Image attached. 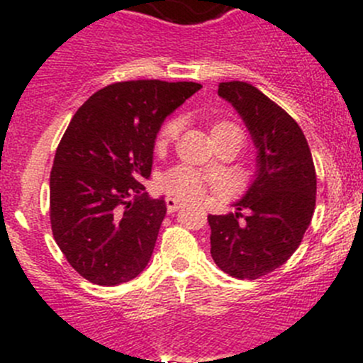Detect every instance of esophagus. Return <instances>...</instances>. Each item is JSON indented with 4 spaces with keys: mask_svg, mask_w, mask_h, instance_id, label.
<instances>
[{
    "mask_svg": "<svg viewBox=\"0 0 363 363\" xmlns=\"http://www.w3.org/2000/svg\"><path fill=\"white\" fill-rule=\"evenodd\" d=\"M164 202H167V208H168V212H177L179 208L182 207V202L179 199H174V196H168L167 200H164Z\"/></svg>",
    "mask_w": 363,
    "mask_h": 363,
    "instance_id": "1",
    "label": "esophagus"
}]
</instances>
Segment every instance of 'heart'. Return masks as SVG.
<instances>
[{
	"instance_id": "obj_1",
	"label": "heart",
	"mask_w": 363,
	"mask_h": 363,
	"mask_svg": "<svg viewBox=\"0 0 363 363\" xmlns=\"http://www.w3.org/2000/svg\"><path fill=\"white\" fill-rule=\"evenodd\" d=\"M181 130V121L179 119H170L163 124V128L160 130L158 138H156V149L167 147L172 140L179 135ZM225 130H237L232 123H218L212 128V133H218V131ZM160 186L172 196H177V199L184 200H193L199 199L203 195L205 191V181L202 175L199 174L193 168L186 167V164H179V167L172 168L167 174H163V177L160 179Z\"/></svg>"
}]
</instances>
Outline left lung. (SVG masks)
Wrapping results in <instances>:
<instances>
[{
  "mask_svg": "<svg viewBox=\"0 0 363 363\" xmlns=\"http://www.w3.org/2000/svg\"><path fill=\"white\" fill-rule=\"evenodd\" d=\"M218 94L242 117L256 147L255 179L235 212L208 214L211 255L223 272L258 279L296 251L316 205V170L294 117L247 82H221Z\"/></svg>",
  "mask_w": 363,
  "mask_h": 363,
  "instance_id": "8db88e82",
  "label": "left lung"
}]
</instances>
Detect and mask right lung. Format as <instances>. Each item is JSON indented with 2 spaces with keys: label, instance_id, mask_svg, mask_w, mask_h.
<instances>
[{
  "label": "right lung",
  "instance_id": "right-lung-1",
  "mask_svg": "<svg viewBox=\"0 0 363 363\" xmlns=\"http://www.w3.org/2000/svg\"><path fill=\"white\" fill-rule=\"evenodd\" d=\"M196 82L128 80L96 91L69 121L50 172V225L68 263L100 286L135 279L152 256L167 214L151 199L161 124Z\"/></svg>",
  "mask_w": 363,
  "mask_h": 363
}]
</instances>
